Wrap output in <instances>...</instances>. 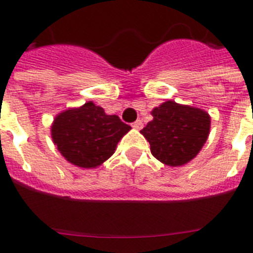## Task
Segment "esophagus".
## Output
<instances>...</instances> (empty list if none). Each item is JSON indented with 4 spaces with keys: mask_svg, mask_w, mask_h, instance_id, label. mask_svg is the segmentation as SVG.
Returning <instances> with one entry per match:
<instances>
[{
    "mask_svg": "<svg viewBox=\"0 0 253 253\" xmlns=\"http://www.w3.org/2000/svg\"><path fill=\"white\" fill-rule=\"evenodd\" d=\"M131 126L134 127L135 130H140V128H142V127H143V122H142V121H140V119H138V121H135V122L132 123Z\"/></svg>",
    "mask_w": 253,
    "mask_h": 253,
    "instance_id": "esophagus-1",
    "label": "esophagus"
}]
</instances>
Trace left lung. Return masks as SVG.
<instances>
[{
  "label": "left lung",
  "mask_w": 253,
  "mask_h": 253,
  "mask_svg": "<svg viewBox=\"0 0 253 253\" xmlns=\"http://www.w3.org/2000/svg\"><path fill=\"white\" fill-rule=\"evenodd\" d=\"M151 114L154 119L140 132L150 142L155 158L170 167L184 166L196 158L210 130L206 111L167 101Z\"/></svg>",
  "instance_id": "left-lung-1"
}]
</instances>
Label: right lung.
<instances>
[{
  "label": "right lung",
  "instance_id": "right-lung-1",
  "mask_svg": "<svg viewBox=\"0 0 253 253\" xmlns=\"http://www.w3.org/2000/svg\"><path fill=\"white\" fill-rule=\"evenodd\" d=\"M130 130L119 117L105 114L102 107L93 102L60 113L51 128L60 154L83 168H95L106 162L121 138Z\"/></svg>",
  "mask_w": 253,
  "mask_h": 253
}]
</instances>
